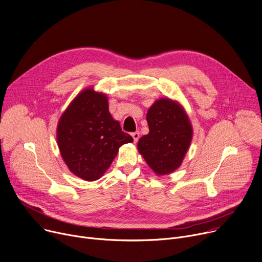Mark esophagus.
Masks as SVG:
<instances>
[{
  "mask_svg": "<svg viewBox=\"0 0 262 262\" xmlns=\"http://www.w3.org/2000/svg\"><path fill=\"white\" fill-rule=\"evenodd\" d=\"M132 137L134 138V141L137 142L139 140V138H140V133L139 132H135V133L132 134Z\"/></svg>",
  "mask_w": 262,
  "mask_h": 262,
  "instance_id": "obj_1",
  "label": "esophagus"
}]
</instances>
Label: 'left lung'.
Instances as JSON below:
<instances>
[{"mask_svg":"<svg viewBox=\"0 0 262 262\" xmlns=\"http://www.w3.org/2000/svg\"><path fill=\"white\" fill-rule=\"evenodd\" d=\"M149 133L138 142V150L149 167L164 176L177 170L192 139V126L178 102L162 98L148 110Z\"/></svg>","mask_w":262,"mask_h":262,"instance_id":"8db88e82","label":"left lung"}]
</instances>
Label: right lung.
Returning <instances> with one entry per match:
<instances>
[{"instance_id":"obj_1","label":"right lung","mask_w":262,"mask_h":262,"mask_svg":"<svg viewBox=\"0 0 262 262\" xmlns=\"http://www.w3.org/2000/svg\"><path fill=\"white\" fill-rule=\"evenodd\" d=\"M60 155L71 170L84 181L100 179L119 147L134 141L114 120L107 97L83 90L61 115L56 132Z\"/></svg>"}]
</instances>
